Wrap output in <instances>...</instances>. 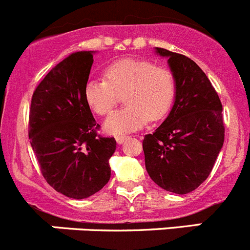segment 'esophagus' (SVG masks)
Instances as JSON below:
<instances>
[{"instance_id": "34e87169", "label": "esophagus", "mask_w": 250, "mask_h": 250, "mask_svg": "<svg viewBox=\"0 0 250 250\" xmlns=\"http://www.w3.org/2000/svg\"><path fill=\"white\" fill-rule=\"evenodd\" d=\"M125 139H127V137H125V136H117V137H116V142H117L118 144H122L123 142L125 141Z\"/></svg>"}]
</instances>
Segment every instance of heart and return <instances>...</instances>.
I'll return each mask as SVG.
<instances>
[{"instance_id": "obj_1", "label": "heart", "mask_w": 250, "mask_h": 250, "mask_svg": "<svg viewBox=\"0 0 250 250\" xmlns=\"http://www.w3.org/2000/svg\"><path fill=\"white\" fill-rule=\"evenodd\" d=\"M176 93L172 71L155 66L146 59L118 60L104 69V80H88L83 88L86 104L97 114L109 113L125 95L127 106L109 114L104 129L121 136L143 127L148 120L159 121L167 116Z\"/></svg>"}]
</instances>
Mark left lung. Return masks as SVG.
<instances>
[{"label":"left lung","mask_w":250,"mask_h":250,"mask_svg":"<svg viewBox=\"0 0 250 250\" xmlns=\"http://www.w3.org/2000/svg\"><path fill=\"white\" fill-rule=\"evenodd\" d=\"M176 80L169 116L143 139L146 169L164 190L185 195L212 171L225 142L222 104L201 67L190 58L155 48Z\"/></svg>","instance_id":"1"}]
</instances>
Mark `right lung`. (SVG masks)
<instances>
[{
	"label": "right lung",
	"instance_id": "1",
	"mask_svg": "<svg viewBox=\"0 0 250 250\" xmlns=\"http://www.w3.org/2000/svg\"><path fill=\"white\" fill-rule=\"evenodd\" d=\"M93 51L72 53L46 74L32 96L29 139L44 179L71 199L101 190L111 178L116 139L97 134L83 96Z\"/></svg>",
	"mask_w": 250,
	"mask_h": 250
}]
</instances>
